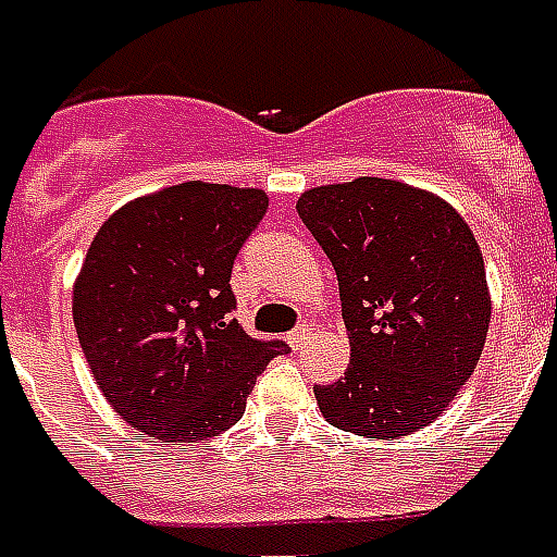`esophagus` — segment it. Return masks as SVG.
<instances>
[{
    "label": "esophagus",
    "mask_w": 557,
    "mask_h": 557,
    "mask_svg": "<svg viewBox=\"0 0 557 557\" xmlns=\"http://www.w3.org/2000/svg\"><path fill=\"white\" fill-rule=\"evenodd\" d=\"M310 336H313V327H310V324H301V327H296V331L287 333V345H290L293 350H301V345H305Z\"/></svg>",
    "instance_id": "esophagus-1"
}]
</instances>
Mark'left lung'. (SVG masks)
Segmentation results:
<instances>
[{
    "instance_id": "left-lung-1",
    "label": "left lung",
    "mask_w": 557,
    "mask_h": 557,
    "mask_svg": "<svg viewBox=\"0 0 557 557\" xmlns=\"http://www.w3.org/2000/svg\"><path fill=\"white\" fill-rule=\"evenodd\" d=\"M296 209L336 270L350 345L345 380L315 388L322 417L408 437L446 411L486 345L480 244L451 203L391 177L313 186Z\"/></svg>"
}]
</instances>
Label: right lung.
Masks as SVG:
<instances>
[{
	"instance_id": "add662e5",
	"label": "right lung",
	"mask_w": 557,
	"mask_h": 557,
	"mask_svg": "<svg viewBox=\"0 0 557 557\" xmlns=\"http://www.w3.org/2000/svg\"><path fill=\"white\" fill-rule=\"evenodd\" d=\"M267 203L264 189L186 181L123 203L97 230L71 313L97 388L135 431L169 446L224 434L287 350L230 319L233 261Z\"/></svg>"
}]
</instances>
